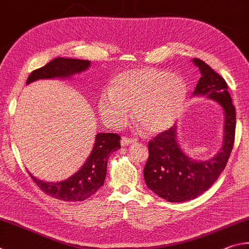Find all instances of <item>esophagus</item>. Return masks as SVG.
Instances as JSON below:
<instances>
[{
  "label": "esophagus",
  "mask_w": 249,
  "mask_h": 249,
  "mask_svg": "<svg viewBox=\"0 0 249 249\" xmlns=\"http://www.w3.org/2000/svg\"><path fill=\"white\" fill-rule=\"evenodd\" d=\"M134 142H136V139H132V138H129V137H122L121 138V145L122 146L132 144V143H134Z\"/></svg>",
  "instance_id": "1"
}]
</instances>
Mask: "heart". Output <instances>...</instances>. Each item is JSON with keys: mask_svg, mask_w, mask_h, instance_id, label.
Masks as SVG:
<instances>
[{"mask_svg": "<svg viewBox=\"0 0 249 249\" xmlns=\"http://www.w3.org/2000/svg\"><path fill=\"white\" fill-rule=\"evenodd\" d=\"M182 77L163 69L141 68L121 72L112 78L108 94L98 98V111L105 124L121 127L132 108L134 121L147 134H158L175 122L186 99Z\"/></svg>", "mask_w": 249, "mask_h": 249, "instance_id": "b5f03b06", "label": "heart"}]
</instances>
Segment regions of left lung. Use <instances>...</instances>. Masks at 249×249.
<instances>
[{"instance_id":"1","label":"left lung","mask_w":249,"mask_h":249,"mask_svg":"<svg viewBox=\"0 0 249 249\" xmlns=\"http://www.w3.org/2000/svg\"><path fill=\"white\" fill-rule=\"evenodd\" d=\"M194 63L201 73L194 95L214 99L224 110L223 146L214 158L195 160L184 153L178 143L176 127L151 139L149 159L143 171L144 180L153 193L169 202L189 201L210 188L225 168L235 140L236 112L228 84L202 60L195 58Z\"/></svg>"}]
</instances>
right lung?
<instances>
[{
    "mask_svg": "<svg viewBox=\"0 0 249 249\" xmlns=\"http://www.w3.org/2000/svg\"><path fill=\"white\" fill-rule=\"evenodd\" d=\"M89 60L55 58L43 67L29 74L26 84L40 78L69 77L81 73L89 67ZM120 136L117 133H98L93 151L80 171L68 179L60 182H45L32 174L33 181L43 193L63 201H83L94 195L104 185L107 172L108 158L112 152L119 150Z\"/></svg>",
    "mask_w": 249,
    "mask_h": 249,
    "instance_id": "1",
    "label": "right lung"
}]
</instances>
